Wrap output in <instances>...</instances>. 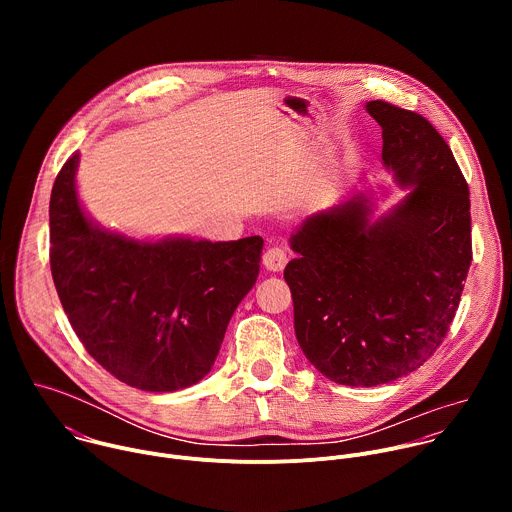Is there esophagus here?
Instances as JSON below:
<instances>
[{
	"label": "esophagus",
	"mask_w": 512,
	"mask_h": 512,
	"mask_svg": "<svg viewBox=\"0 0 512 512\" xmlns=\"http://www.w3.org/2000/svg\"><path fill=\"white\" fill-rule=\"evenodd\" d=\"M287 265V255L283 249H277V247H271L263 253V267L271 273H279L283 271V267Z\"/></svg>",
	"instance_id": "esophagus-1"
}]
</instances>
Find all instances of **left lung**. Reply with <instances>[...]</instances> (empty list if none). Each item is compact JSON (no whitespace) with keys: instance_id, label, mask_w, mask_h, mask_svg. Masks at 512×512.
<instances>
[{"instance_id":"8db88e82","label":"left lung","mask_w":512,"mask_h":512,"mask_svg":"<svg viewBox=\"0 0 512 512\" xmlns=\"http://www.w3.org/2000/svg\"><path fill=\"white\" fill-rule=\"evenodd\" d=\"M383 166L407 194L387 212L354 190L296 229L283 271L300 348L330 381L391 383L446 338L472 263L470 192L450 145L421 115L369 101Z\"/></svg>"}]
</instances>
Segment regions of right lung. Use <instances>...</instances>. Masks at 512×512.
<instances>
[{
	"label": "right lung",
	"instance_id": "obj_1",
	"mask_svg": "<svg viewBox=\"0 0 512 512\" xmlns=\"http://www.w3.org/2000/svg\"><path fill=\"white\" fill-rule=\"evenodd\" d=\"M81 154L50 196V267L72 330L129 387L170 393L208 375L227 326L259 275L263 239H133L85 212Z\"/></svg>",
	"mask_w": 512,
	"mask_h": 512
}]
</instances>
